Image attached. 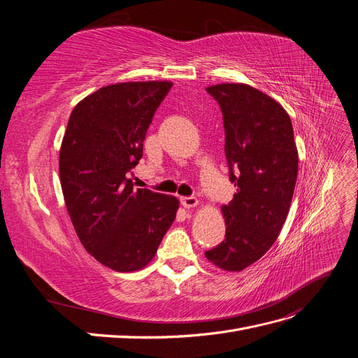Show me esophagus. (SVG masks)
Returning <instances> with one entry per match:
<instances>
[{
	"label": "esophagus",
	"mask_w": 358,
	"mask_h": 358,
	"mask_svg": "<svg viewBox=\"0 0 358 358\" xmlns=\"http://www.w3.org/2000/svg\"><path fill=\"white\" fill-rule=\"evenodd\" d=\"M180 203L183 208L191 209V208H196V206L199 204V200L196 197H180Z\"/></svg>",
	"instance_id": "obj_1"
}]
</instances>
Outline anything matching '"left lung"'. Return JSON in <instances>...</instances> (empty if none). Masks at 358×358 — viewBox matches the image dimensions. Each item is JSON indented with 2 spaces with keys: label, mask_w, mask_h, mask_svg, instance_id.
<instances>
[{
  "label": "left lung",
  "mask_w": 358,
  "mask_h": 358,
  "mask_svg": "<svg viewBox=\"0 0 358 358\" xmlns=\"http://www.w3.org/2000/svg\"><path fill=\"white\" fill-rule=\"evenodd\" d=\"M206 91L221 106L225 157L237 192L221 208L225 239L204 255L225 272H241L262 258L282 230L299 152L291 119L272 96L246 83H218Z\"/></svg>",
  "instance_id": "obj_1"
}]
</instances>
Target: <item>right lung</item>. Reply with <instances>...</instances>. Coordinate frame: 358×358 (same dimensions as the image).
<instances>
[{"instance_id":"right-lung-1","label":"right lung","mask_w":358,"mask_h":358,"mask_svg":"<svg viewBox=\"0 0 358 358\" xmlns=\"http://www.w3.org/2000/svg\"><path fill=\"white\" fill-rule=\"evenodd\" d=\"M169 80L124 82L100 88L73 109L59 149V179L83 248L115 272H136L157 254L176 218L175 196L134 188L127 173L143 155Z\"/></svg>"}]
</instances>
